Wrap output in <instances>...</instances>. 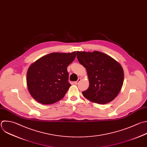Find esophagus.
Masks as SVG:
<instances>
[{
	"label": "esophagus",
	"instance_id": "34e87169",
	"mask_svg": "<svg viewBox=\"0 0 147 147\" xmlns=\"http://www.w3.org/2000/svg\"><path fill=\"white\" fill-rule=\"evenodd\" d=\"M80 81H81V79H80V78H79V79H78V80H77V81H76V82H74V83H75V84H78Z\"/></svg>",
	"mask_w": 147,
	"mask_h": 147
}]
</instances>
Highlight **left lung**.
I'll return each mask as SVG.
<instances>
[{
  "mask_svg": "<svg viewBox=\"0 0 147 147\" xmlns=\"http://www.w3.org/2000/svg\"><path fill=\"white\" fill-rule=\"evenodd\" d=\"M79 62L87 70L90 85L82 92L89 100L106 104L115 99L123 82L121 64L109 55L98 51L76 52Z\"/></svg>",
  "mask_w": 147,
  "mask_h": 147,
  "instance_id": "left-lung-1",
  "label": "left lung"
}]
</instances>
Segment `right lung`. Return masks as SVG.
Listing matches in <instances>:
<instances>
[{
    "instance_id": "right-lung-1",
    "label": "right lung",
    "mask_w": 147,
    "mask_h": 147,
    "mask_svg": "<svg viewBox=\"0 0 147 147\" xmlns=\"http://www.w3.org/2000/svg\"><path fill=\"white\" fill-rule=\"evenodd\" d=\"M76 52L52 53L45 55L29 68L26 76L32 96L44 105L61 100L71 86L67 67L75 60Z\"/></svg>"
}]
</instances>
